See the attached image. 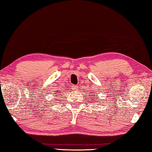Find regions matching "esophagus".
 Returning <instances> with one entry per match:
<instances>
[{"label": "esophagus", "instance_id": "1", "mask_svg": "<svg viewBox=\"0 0 152 152\" xmlns=\"http://www.w3.org/2000/svg\"><path fill=\"white\" fill-rule=\"evenodd\" d=\"M72 87H73L74 90H77V89L78 88V86H73Z\"/></svg>", "mask_w": 152, "mask_h": 152}]
</instances>
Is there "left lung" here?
I'll list each match as a JSON object with an SVG mask.
<instances>
[{
	"instance_id": "1",
	"label": "left lung",
	"mask_w": 152,
	"mask_h": 152,
	"mask_svg": "<svg viewBox=\"0 0 152 152\" xmlns=\"http://www.w3.org/2000/svg\"><path fill=\"white\" fill-rule=\"evenodd\" d=\"M95 100H96V99H95Z\"/></svg>"
}]
</instances>
